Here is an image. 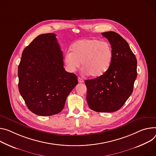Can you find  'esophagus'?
Here are the masks:
<instances>
[{
  "mask_svg": "<svg viewBox=\"0 0 156 156\" xmlns=\"http://www.w3.org/2000/svg\"><path fill=\"white\" fill-rule=\"evenodd\" d=\"M78 80L79 83H83L84 82V80L81 78H80V77L78 78Z\"/></svg>",
  "mask_w": 156,
  "mask_h": 156,
  "instance_id": "obj_1",
  "label": "esophagus"
}]
</instances>
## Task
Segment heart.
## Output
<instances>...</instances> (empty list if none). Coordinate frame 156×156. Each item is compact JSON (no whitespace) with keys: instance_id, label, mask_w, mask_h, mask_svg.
<instances>
[{"instance_id":"b5f03b06","label":"heart","mask_w":156,"mask_h":156,"mask_svg":"<svg viewBox=\"0 0 156 156\" xmlns=\"http://www.w3.org/2000/svg\"><path fill=\"white\" fill-rule=\"evenodd\" d=\"M70 51L65 53L63 62L70 72L80 67L83 72L94 78L104 75L109 69L112 60V49L107 41L96 39L79 40L71 47Z\"/></svg>"}]
</instances>
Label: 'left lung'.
I'll use <instances>...</instances> for the list:
<instances>
[{"label":"left lung","instance_id":"obj_1","mask_svg":"<svg viewBox=\"0 0 156 156\" xmlns=\"http://www.w3.org/2000/svg\"><path fill=\"white\" fill-rule=\"evenodd\" d=\"M112 49V60L102 76L84 81L90 108L99 112L119 109L131 96L137 77V60L127 42L115 32L101 34Z\"/></svg>","mask_w":156,"mask_h":156}]
</instances>
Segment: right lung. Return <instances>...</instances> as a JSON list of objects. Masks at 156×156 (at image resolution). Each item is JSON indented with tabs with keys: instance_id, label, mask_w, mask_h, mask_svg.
I'll return each mask as SVG.
<instances>
[{
	"instance_id": "1",
	"label": "right lung",
	"mask_w": 156,
	"mask_h": 156,
	"mask_svg": "<svg viewBox=\"0 0 156 156\" xmlns=\"http://www.w3.org/2000/svg\"><path fill=\"white\" fill-rule=\"evenodd\" d=\"M63 53L55 34L38 35L23 50L18 68L19 90L34 114L48 116L63 109L78 84L63 67Z\"/></svg>"
}]
</instances>
